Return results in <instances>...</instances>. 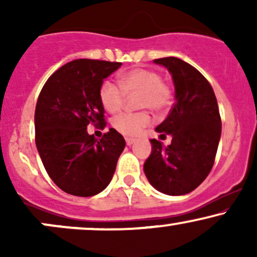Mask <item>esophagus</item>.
Here are the masks:
<instances>
[{
	"label": "esophagus",
	"mask_w": 257,
	"mask_h": 257,
	"mask_svg": "<svg viewBox=\"0 0 257 257\" xmlns=\"http://www.w3.org/2000/svg\"><path fill=\"white\" fill-rule=\"evenodd\" d=\"M125 143H126V145L131 146V145H133V144L135 143V139H133V138H125Z\"/></svg>",
	"instance_id": "1"
}]
</instances>
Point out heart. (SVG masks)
Listing matches in <instances>:
<instances>
[{
  "instance_id": "1",
  "label": "heart",
  "mask_w": 257,
  "mask_h": 257,
  "mask_svg": "<svg viewBox=\"0 0 257 257\" xmlns=\"http://www.w3.org/2000/svg\"><path fill=\"white\" fill-rule=\"evenodd\" d=\"M118 85L106 81L99 89L102 107L110 113H117L123 107L125 95L139 93L135 100L138 108H149L155 114L166 112L172 102V88L162 81L161 73L145 67H135L119 73ZM151 124V117L146 111L126 112L114 117L112 125L125 137H137Z\"/></svg>"
}]
</instances>
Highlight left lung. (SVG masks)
<instances>
[{"instance_id": "8db88e82", "label": "left lung", "mask_w": 257, "mask_h": 257, "mask_svg": "<svg viewBox=\"0 0 257 257\" xmlns=\"http://www.w3.org/2000/svg\"><path fill=\"white\" fill-rule=\"evenodd\" d=\"M172 73L175 104L156 131L161 139L172 137L163 146L152 139V152L144 164L147 180L169 196L192 192L214 166L221 137V117L210 83L196 67L175 57L155 59Z\"/></svg>"}]
</instances>
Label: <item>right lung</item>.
<instances>
[{
    "label": "right lung",
    "mask_w": 257,
    "mask_h": 257,
    "mask_svg": "<svg viewBox=\"0 0 257 257\" xmlns=\"http://www.w3.org/2000/svg\"><path fill=\"white\" fill-rule=\"evenodd\" d=\"M122 63L77 59L44 83L35 110V141L44 169L64 192L95 196L110 184L124 138L111 128L99 140L87 126L105 124L99 89Z\"/></svg>",
    "instance_id": "1"
}]
</instances>
